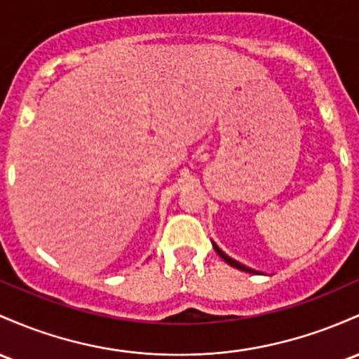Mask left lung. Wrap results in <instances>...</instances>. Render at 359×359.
I'll return each mask as SVG.
<instances>
[{
	"label": "left lung",
	"instance_id": "obj_1",
	"mask_svg": "<svg viewBox=\"0 0 359 359\" xmlns=\"http://www.w3.org/2000/svg\"><path fill=\"white\" fill-rule=\"evenodd\" d=\"M212 247H215V250H216V252H218V255H219V257H222V259H223V261H224V262H226V264H230V266L237 267V269H240V271H245V273H252V274H257V273H259V271H254V269H250V267L243 266V264H240L238 261H235V259H231V257H230V255H226V254H224V252H223L222 249H219V247H218V245H216V243H215V242H212Z\"/></svg>",
	"mask_w": 359,
	"mask_h": 359
}]
</instances>
